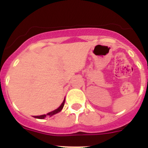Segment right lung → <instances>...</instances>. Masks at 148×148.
<instances>
[{
	"mask_svg": "<svg viewBox=\"0 0 148 148\" xmlns=\"http://www.w3.org/2000/svg\"><path fill=\"white\" fill-rule=\"evenodd\" d=\"M64 102H65V99H64V101H63V102H62V104H61V105H60L59 108H57V109L55 110L52 111V112H49V113H48L47 115H41V116H34V117H35V118H36V119H44V118H45V117H47V116H53V115L56 114V113H59L60 111H61V110L63 109V108H64Z\"/></svg>",
	"mask_w": 148,
	"mask_h": 148,
	"instance_id": "1",
	"label": "right lung"
}]
</instances>
